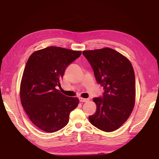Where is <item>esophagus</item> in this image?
Here are the masks:
<instances>
[{
  "mask_svg": "<svg viewBox=\"0 0 159 159\" xmlns=\"http://www.w3.org/2000/svg\"><path fill=\"white\" fill-rule=\"evenodd\" d=\"M79 99H80V102H87L89 101L88 99H85V98H80Z\"/></svg>",
  "mask_w": 159,
  "mask_h": 159,
  "instance_id": "obj_1",
  "label": "esophagus"
}]
</instances>
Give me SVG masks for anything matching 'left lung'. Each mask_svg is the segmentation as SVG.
I'll return each mask as SVG.
<instances>
[{"label":"left lung","mask_w":159,"mask_h":159,"mask_svg":"<svg viewBox=\"0 0 159 159\" xmlns=\"http://www.w3.org/2000/svg\"><path fill=\"white\" fill-rule=\"evenodd\" d=\"M103 86V97L95 98L96 112L89 117L93 126L105 132L117 130L132 113L135 101V78L130 61L109 48L83 51Z\"/></svg>","instance_id":"obj_1"}]
</instances>
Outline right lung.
I'll list each match as a JSON object with an SVG mask.
<instances>
[{
    "label": "right lung",
    "instance_id": "right-lung-1",
    "mask_svg": "<svg viewBox=\"0 0 159 159\" xmlns=\"http://www.w3.org/2000/svg\"><path fill=\"white\" fill-rule=\"evenodd\" d=\"M81 54L61 47L49 46L30 55L23 72L20 97L22 107L34 125L47 133L64 128L78 98L62 94L60 87L65 70Z\"/></svg>",
    "mask_w": 159,
    "mask_h": 159
}]
</instances>
